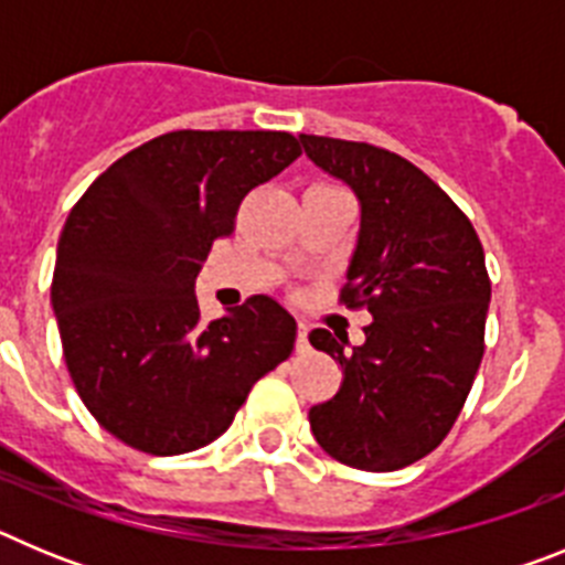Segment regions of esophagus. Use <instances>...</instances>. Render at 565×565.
Instances as JSON below:
<instances>
[{"label":"esophagus","mask_w":565,"mask_h":565,"mask_svg":"<svg viewBox=\"0 0 565 565\" xmlns=\"http://www.w3.org/2000/svg\"><path fill=\"white\" fill-rule=\"evenodd\" d=\"M308 351V328L299 326L297 331V353H306Z\"/></svg>","instance_id":"obj_1"}]
</instances>
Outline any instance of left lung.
Instances as JSON below:
<instances>
[{"mask_svg": "<svg viewBox=\"0 0 565 565\" xmlns=\"http://www.w3.org/2000/svg\"><path fill=\"white\" fill-rule=\"evenodd\" d=\"M308 161L359 201L344 306H367L364 342L308 333L342 364L339 393L308 413L337 461L391 472L433 452L461 413L483 356L489 286L467 214L402 154L359 141L299 135ZM339 335V333H337Z\"/></svg>", "mask_w": 565, "mask_h": 565, "instance_id": "8db88e82", "label": "left lung"}]
</instances>
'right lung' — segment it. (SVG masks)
<instances>
[{
    "label": "right lung",
    "instance_id": "add662e5",
    "mask_svg": "<svg viewBox=\"0 0 565 565\" xmlns=\"http://www.w3.org/2000/svg\"><path fill=\"white\" fill-rule=\"evenodd\" d=\"M299 154L288 132L178 129L118 158L70 212L50 288L64 362L87 411L135 450L206 447L291 356L297 319L277 299L203 326L194 279L243 198Z\"/></svg>",
    "mask_w": 565,
    "mask_h": 565
}]
</instances>
